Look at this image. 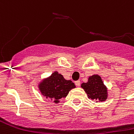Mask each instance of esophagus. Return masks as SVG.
<instances>
[{
    "instance_id": "1",
    "label": "esophagus",
    "mask_w": 134,
    "mask_h": 134,
    "mask_svg": "<svg viewBox=\"0 0 134 134\" xmlns=\"http://www.w3.org/2000/svg\"><path fill=\"white\" fill-rule=\"evenodd\" d=\"M75 85H76V86H79L81 85L80 81H75Z\"/></svg>"
}]
</instances>
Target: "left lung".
Masks as SVG:
<instances>
[{"label":"left lung","mask_w":134,"mask_h":134,"mask_svg":"<svg viewBox=\"0 0 134 134\" xmlns=\"http://www.w3.org/2000/svg\"><path fill=\"white\" fill-rule=\"evenodd\" d=\"M81 87L88 95V97L93 100H96L100 102L107 99V88L104 86L100 76L93 75L88 78L87 83H83Z\"/></svg>","instance_id":"1"}]
</instances>
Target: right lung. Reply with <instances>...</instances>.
Segmentation results:
<instances>
[{
    "mask_svg": "<svg viewBox=\"0 0 134 134\" xmlns=\"http://www.w3.org/2000/svg\"><path fill=\"white\" fill-rule=\"evenodd\" d=\"M74 88L75 85L71 81L66 80L58 71H55L39 86L41 93L56 103H59L62 98L67 96L69 91Z\"/></svg>",
    "mask_w": 134,
    "mask_h": 134,
    "instance_id": "add662e5",
    "label": "right lung"
}]
</instances>
